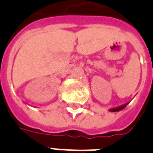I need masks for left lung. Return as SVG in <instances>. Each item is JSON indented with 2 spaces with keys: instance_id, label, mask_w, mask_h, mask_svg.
Segmentation results:
<instances>
[{
  "instance_id": "1",
  "label": "left lung",
  "mask_w": 153,
  "mask_h": 153,
  "mask_svg": "<svg viewBox=\"0 0 153 153\" xmlns=\"http://www.w3.org/2000/svg\"><path fill=\"white\" fill-rule=\"evenodd\" d=\"M128 103H126V104H125V105H121V106H119V107H117V108H111V109H109V112H119V111H120V110L124 109L126 106L128 105Z\"/></svg>"
}]
</instances>
